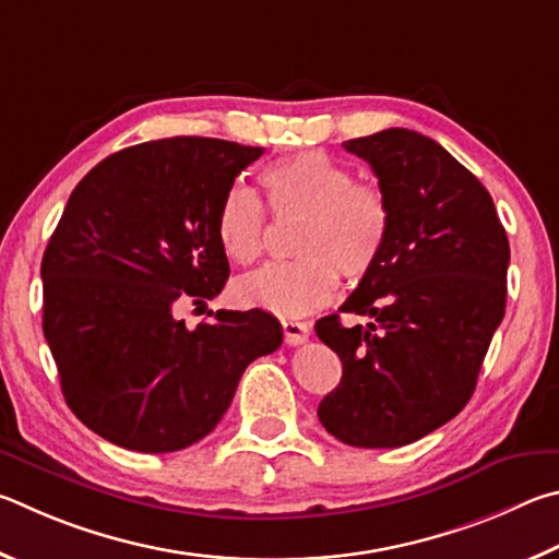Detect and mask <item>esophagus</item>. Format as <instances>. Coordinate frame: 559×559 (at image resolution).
<instances>
[{"label": "esophagus", "mask_w": 559, "mask_h": 559, "mask_svg": "<svg viewBox=\"0 0 559 559\" xmlns=\"http://www.w3.org/2000/svg\"><path fill=\"white\" fill-rule=\"evenodd\" d=\"M282 331H285L287 346H299L309 338L311 326L307 324V321H282Z\"/></svg>", "instance_id": "esophagus-1"}]
</instances>
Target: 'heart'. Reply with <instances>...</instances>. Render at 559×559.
I'll return each mask as SVG.
<instances>
[{
    "label": "heart",
    "mask_w": 559,
    "mask_h": 559,
    "mask_svg": "<svg viewBox=\"0 0 559 559\" xmlns=\"http://www.w3.org/2000/svg\"><path fill=\"white\" fill-rule=\"evenodd\" d=\"M260 183L274 215H301L295 262H274L233 285L240 307L297 319L326 307L338 274L360 282L373 272L390 235V203L373 183L356 181L344 162L305 150L272 162ZM264 211L258 195L233 186L215 215V235L233 262L250 264L262 252Z\"/></svg>",
    "instance_id": "heart-1"
}]
</instances>
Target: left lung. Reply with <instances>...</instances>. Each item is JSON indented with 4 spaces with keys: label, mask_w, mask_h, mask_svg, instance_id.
I'll list each match as a JSON object with an SVG mask.
<instances>
[{
    "label": "left lung",
    "mask_w": 559,
    "mask_h": 559,
    "mask_svg": "<svg viewBox=\"0 0 559 559\" xmlns=\"http://www.w3.org/2000/svg\"><path fill=\"white\" fill-rule=\"evenodd\" d=\"M378 176L390 235L373 272L338 311L317 321L344 376L319 419L344 444H413L472 400L493 331L506 314L511 248L491 193L429 136L393 127L344 142Z\"/></svg>",
    "instance_id": "1"
}]
</instances>
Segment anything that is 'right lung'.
<instances>
[{
  "mask_svg": "<svg viewBox=\"0 0 559 559\" xmlns=\"http://www.w3.org/2000/svg\"><path fill=\"white\" fill-rule=\"evenodd\" d=\"M262 146L171 136L127 146L75 186L41 260L44 336L68 407L107 442L179 452L211 435L254 358L282 346L262 309H174L230 274L215 215Z\"/></svg>",
  "mask_w": 559,
  "mask_h": 559,
  "instance_id": "obj_1",
  "label": "right lung"
}]
</instances>
